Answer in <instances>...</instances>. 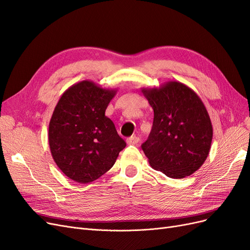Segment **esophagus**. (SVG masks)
I'll list each match as a JSON object with an SVG mask.
<instances>
[{
  "mask_svg": "<svg viewBox=\"0 0 250 250\" xmlns=\"http://www.w3.org/2000/svg\"><path fill=\"white\" fill-rule=\"evenodd\" d=\"M139 141H140V139L138 137H130L126 140L128 145H135V144L139 143Z\"/></svg>",
  "mask_w": 250,
  "mask_h": 250,
  "instance_id": "esophagus-1",
  "label": "esophagus"
}]
</instances>
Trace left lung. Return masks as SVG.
<instances>
[{
    "label": "left lung",
    "instance_id": "8db88e82",
    "mask_svg": "<svg viewBox=\"0 0 250 250\" xmlns=\"http://www.w3.org/2000/svg\"><path fill=\"white\" fill-rule=\"evenodd\" d=\"M154 111L152 129L142 149L151 167L184 178L206 162L213 140L208 112L192 88L179 81L142 88Z\"/></svg>",
    "mask_w": 250,
    "mask_h": 250
}]
</instances>
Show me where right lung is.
<instances>
[{"label":"right lung","mask_w":250,"mask_h":250,"mask_svg":"<svg viewBox=\"0 0 250 250\" xmlns=\"http://www.w3.org/2000/svg\"><path fill=\"white\" fill-rule=\"evenodd\" d=\"M116 88L95 82L75 83L60 97L49 124L53 160L65 176L80 184L101 177L113 165L125 141L105 116Z\"/></svg>","instance_id":"right-lung-1"}]
</instances>
